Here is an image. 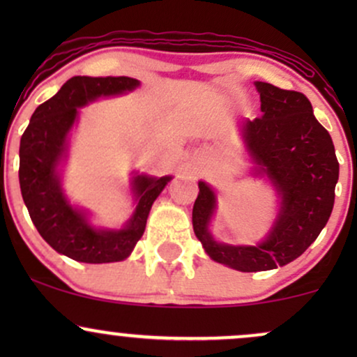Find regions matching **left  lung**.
Listing matches in <instances>:
<instances>
[{"label":"left lung","mask_w":357,"mask_h":357,"mask_svg":"<svg viewBox=\"0 0 357 357\" xmlns=\"http://www.w3.org/2000/svg\"><path fill=\"white\" fill-rule=\"evenodd\" d=\"M261 117L241 121L252 174L265 178L278 198V213L265 238L255 245L221 243L210 230L216 192L199 181L192 230L211 260L238 272L284 267L301 257L326 227L334 206L339 162L333 139L301 92L255 82Z\"/></svg>","instance_id":"1"}]
</instances>
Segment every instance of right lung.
I'll return each mask as SVG.
<instances>
[{"label":"right lung","instance_id":"obj_1","mask_svg":"<svg viewBox=\"0 0 357 357\" xmlns=\"http://www.w3.org/2000/svg\"><path fill=\"white\" fill-rule=\"evenodd\" d=\"M130 77H72L52 99L38 105L20 141V188L30 218L53 250L84 264L126 260L141 240L151 206L173 176L134 173L130 191L134 208L121 228L92 225L84 208L70 203L61 186V167L68 158L73 126L80 107L100 97L136 90Z\"/></svg>","mask_w":357,"mask_h":357}]
</instances>
